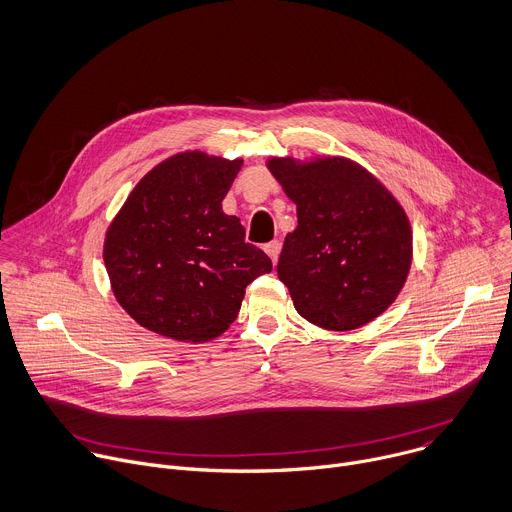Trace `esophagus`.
Returning <instances> with one entry per match:
<instances>
[{
	"mask_svg": "<svg viewBox=\"0 0 512 512\" xmlns=\"http://www.w3.org/2000/svg\"><path fill=\"white\" fill-rule=\"evenodd\" d=\"M264 252L270 256V260L276 264V260H278V254H280V244L276 242V240H272V242H268V244H264Z\"/></svg>",
	"mask_w": 512,
	"mask_h": 512,
	"instance_id": "1",
	"label": "esophagus"
}]
</instances>
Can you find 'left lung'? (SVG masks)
I'll list each match as a JSON object with an SVG mask.
<instances>
[{"instance_id":"1","label":"left lung","mask_w":512,"mask_h":512,"mask_svg":"<svg viewBox=\"0 0 512 512\" xmlns=\"http://www.w3.org/2000/svg\"><path fill=\"white\" fill-rule=\"evenodd\" d=\"M296 203L278 278L294 309L327 331H353L397 298L412 266V226L387 187L345 157L268 159Z\"/></svg>"}]
</instances>
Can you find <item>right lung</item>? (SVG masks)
I'll return each instance as SVG.
<instances>
[{
    "label": "right lung",
    "mask_w": 512,
    "mask_h": 512,
    "mask_svg": "<svg viewBox=\"0 0 512 512\" xmlns=\"http://www.w3.org/2000/svg\"><path fill=\"white\" fill-rule=\"evenodd\" d=\"M242 159L177 153L131 191L107 230L105 266L123 309L145 329L183 343L220 337L246 286L272 270L222 212Z\"/></svg>",
    "instance_id": "add662e5"
}]
</instances>
